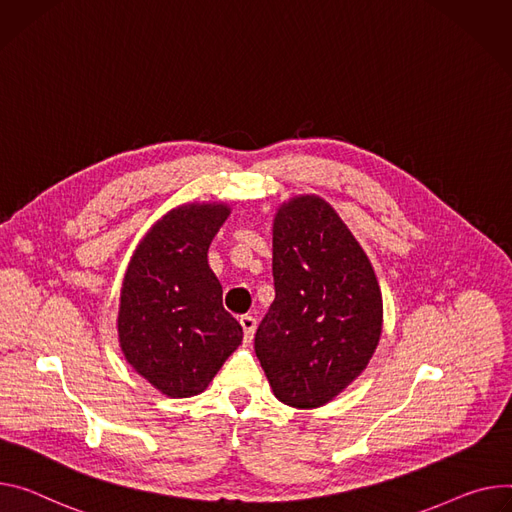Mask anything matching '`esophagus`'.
Returning a JSON list of instances; mask_svg holds the SVG:
<instances>
[{
  "label": "esophagus",
  "instance_id": "obj_1",
  "mask_svg": "<svg viewBox=\"0 0 512 512\" xmlns=\"http://www.w3.org/2000/svg\"><path fill=\"white\" fill-rule=\"evenodd\" d=\"M241 327H243V333H245V343H251L255 331H257V318L251 316V314L241 316Z\"/></svg>",
  "mask_w": 512,
  "mask_h": 512
}]
</instances>
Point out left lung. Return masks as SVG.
<instances>
[{
  "label": "left lung",
  "instance_id": "left-lung-1",
  "mask_svg": "<svg viewBox=\"0 0 512 512\" xmlns=\"http://www.w3.org/2000/svg\"><path fill=\"white\" fill-rule=\"evenodd\" d=\"M273 286L255 335L271 390L294 408L327 404L374 355L382 294L367 255L324 200L302 196L277 212Z\"/></svg>",
  "mask_w": 512,
  "mask_h": 512
}]
</instances>
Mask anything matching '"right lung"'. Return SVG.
<instances>
[{
    "mask_svg": "<svg viewBox=\"0 0 512 512\" xmlns=\"http://www.w3.org/2000/svg\"><path fill=\"white\" fill-rule=\"evenodd\" d=\"M224 204L171 210L138 245L120 296L118 337L128 363L161 394L196 396L243 341V327L222 306L208 265Z\"/></svg>",
    "mask_w": 512,
    "mask_h": 512,
    "instance_id": "right-lung-1",
    "label": "right lung"
}]
</instances>
